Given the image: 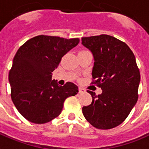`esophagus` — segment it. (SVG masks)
I'll use <instances>...</instances> for the list:
<instances>
[{"mask_svg": "<svg viewBox=\"0 0 149 149\" xmlns=\"http://www.w3.org/2000/svg\"><path fill=\"white\" fill-rule=\"evenodd\" d=\"M84 92H86L85 89L82 88H79V93H80V94H83Z\"/></svg>", "mask_w": 149, "mask_h": 149, "instance_id": "obj_1", "label": "esophagus"}]
</instances>
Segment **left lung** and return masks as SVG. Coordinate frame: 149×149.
I'll return each instance as SVG.
<instances>
[{
  "mask_svg": "<svg viewBox=\"0 0 149 149\" xmlns=\"http://www.w3.org/2000/svg\"><path fill=\"white\" fill-rule=\"evenodd\" d=\"M82 45L92 53L93 83L102 93L91 95L92 102L82 112L92 126L109 130L127 118L138 99L141 75L130 48L113 36L100 35L82 38Z\"/></svg>",
  "mask_w": 149,
  "mask_h": 149,
  "instance_id": "obj_1",
  "label": "left lung"
}]
</instances>
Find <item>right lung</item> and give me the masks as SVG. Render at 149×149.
Returning <instances> with one entry per match:
<instances>
[{
  "instance_id": "obj_1",
  "label": "right lung",
  "mask_w": 149,
  "mask_h": 149,
  "mask_svg": "<svg viewBox=\"0 0 149 149\" xmlns=\"http://www.w3.org/2000/svg\"><path fill=\"white\" fill-rule=\"evenodd\" d=\"M79 42V38L38 35L17 50L8 74L11 97L19 112L29 122H50L61 113L65 99L77 94V86L72 82L60 86L52 80V72L61 58Z\"/></svg>"
}]
</instances>
